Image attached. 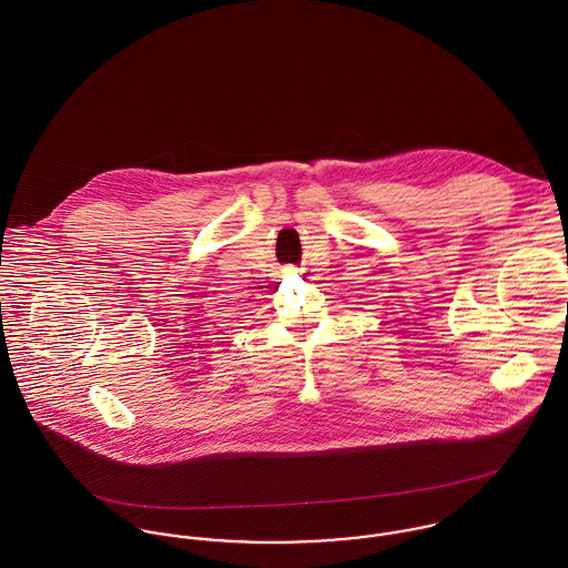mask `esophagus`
<instances>
[{
	"instance_id": "1",
	"label": "esophagus",
	"mask_w": 568,
	"mask_h": 568,
	"mask_svg": "<svg viewBox=\"0 0 568 568\" xmlns=\"http://www.w3.org/2000/svg\"><path fill=\"white\" fill-rule=\"evenodd\" d=\"M286 273H297V266H286Z\"/></svg>"
}]
</instances>
